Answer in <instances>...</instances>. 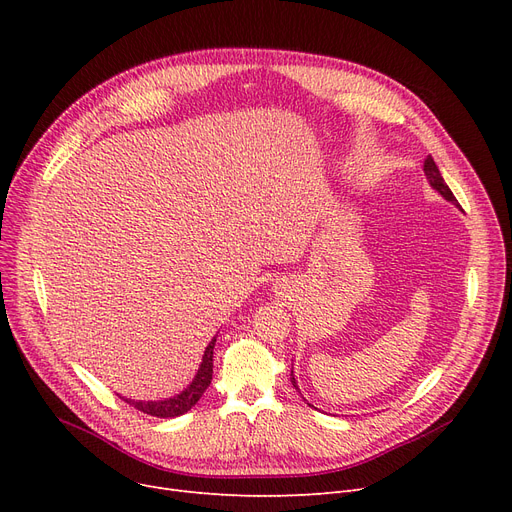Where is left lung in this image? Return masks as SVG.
I'll use <instances>...</instances> for the list:
<instances>
[{
  "mask_svg": "<svg viewBox=\"0 0 512 512\" xmlns=\"http://www.w3.org/2000/svg\"><path fill=\"white\" fill-rule=\"evenodd\" d=\"M423 170H425V176H427L429 184H432L444 199H448V201H450V203H454V205H459V203H456V199H454L452 191L448 188V184L444 182V178H442V174H440V170H438V166H436V161L432 159V155H427V159L423 161ZM290 375H292V373H290ZM290 382H292V386H294V388L299 390L297 382H294V375L290 378Z\"/></svg>",
  "mask_w": 512,
  "mask_h": 512,
  "instance_id": "obj_1",
  "label": "left lung"
}]
</instances>
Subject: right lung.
Returning a JSON list of instances; mask_svg holds the SVG:
<instances>
[{
    "label": "right lung",
    "mask_w": 512,
    "mask_h": 512,
    "mask_svg": "<svg viewBox=\"0 0 512 512\" xmlns=\"http://www.w3.org/2000/svg\"><path fill=\"white\" fill-rule=\"evenodd\" d=\"M213 346H215V338L209 342V346L205 348V355H203V363L195 375L193 384L188 386L182 394L168 398V400H157V402H137V400H128L124 398L130 407L139 409L151 417H161V419H168V417H178L182 413H186L191 407L197 405V400L203 396V392L207 390V386L211 384V373H213Z\"/></svg>",
    "instance_id": "right-lung-1"
}]
</instances>
